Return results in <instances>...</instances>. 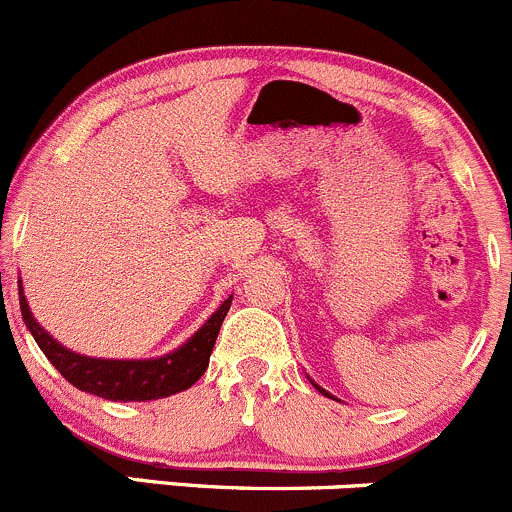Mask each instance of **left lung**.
I'll return each mask as SVG.
<instances>
[{
    "label": "left lung",
    "mask_w": 512,
    "mask_h": 512,
    "mask_svg": "<svg viewBox=\"0 0 512 512\" xmlns=\"http://www.w3.org/2000/svg\"><path fill=\"white\" fill-rule=\"evenodd\" d=\"M315 387H318V384H315ZM320 389V387H318ZM320 392H323L325 394V397H330V394L328 392H325V389H320ZM330 399H335V397H330Z\"/></svg>",
    "instance_id": "8db88e82"
}]
</instances>
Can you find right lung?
<instances>
[{
	"instance_id": "obj_1",
	"label": "right lung",
	"mask_w": 512,
	"mask_h": 512,
	"mask_svg": "<svg viewBox=\"0 0 512 512\" xmlns=\"http://www.w3.org/2000/svg\"><path fill=\"white\" fill-rule=\"evenodd\" d=\"M21 318L34 335L51 365L59 370L73 387L91 392L110 402H150V399L170 397L192 387L207 372L209 355L217 342L219 328L229 313L231 295L219 305L217 313L202 325L182 347L157 360H96L66 350L54 340L31 315L19 283Z\"/></svg>"
}]
</instances>
